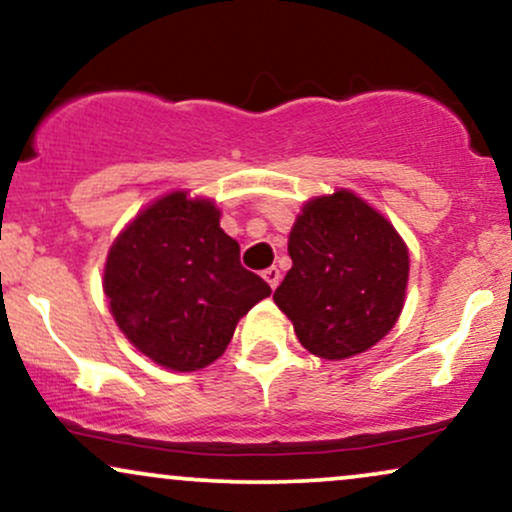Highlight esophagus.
<instances>
[{"mask_svg":"<svg viewBox=\"0 0 512 512\" xmlns=\"http://www.w3.org/2000/svg\"><path fill=\"white\" fill-rule=\"evenodd\" d=\"M262 276H264V281H267L269 286H272V288L279 286V281H281V272H279V269H276V267H269V269H264Z\"/></svg>","mask_w":512,"mask_h":512,"instance_id":"34e87169","label":"esophagus"}]
</instances>
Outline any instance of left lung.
<instances>
[{
	"instance_id": "8db88e82",
	"label": "left lung",
	"mask_w": 512,
	"mask_h": 512,
	"mask_svg": "<svg viewBox=\"0 0 512 512\" xmlns=\"http://www.w3.org/2000/svg\"><path fill=\"white\" fill-rule=\"evenodd\" d=\"M293 267L274 303L324 360L365 353L403 310L410 257L403 238L350 190L310 200L288 236Z\"/></svg>"
}]
</instances>
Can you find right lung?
<instances>
[{"mask_svg": "<svg viewBox=\"0 0 512 512\" xmlns=\"http://www.w3.org/2000/svg\"><path fill=\"white\" fill-rule=\"evenodd\" d=\"M214 202L176 190L119 233L104 264L109 310L140 353L195 372L224 353L238 319L272 293L240 264Z\"/></svg>", "mask_w": 512, "mask_h": 512, "instance_id": "add662e5", "label": "right lung"}]
</instances>
